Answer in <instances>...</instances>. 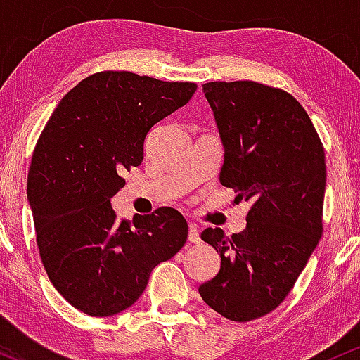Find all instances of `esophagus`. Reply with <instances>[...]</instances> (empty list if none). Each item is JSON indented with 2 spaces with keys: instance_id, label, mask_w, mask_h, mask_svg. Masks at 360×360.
Segmentation results:
<instances>
[{
  "instance_id": "1",
  "label": "esophagus",
  "mask_w": 360,
  "mask_h": 360,
  "mask_svg": "<svg viewBox=\"0 0 360 360\" xmlns=\"http://www.w3.org/2000/svg\"><path fill=\"white\" fill-rule=\"evenodd\" d=\"M188 243H192V245L200 243L199 228H197V224H193V223L188 224Z\"/></svg>"
}]
</instances>
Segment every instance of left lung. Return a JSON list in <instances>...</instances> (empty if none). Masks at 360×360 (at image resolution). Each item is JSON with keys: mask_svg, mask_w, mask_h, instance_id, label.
Wrapping results in <instances>:
<instances>
[{"mask_svg": "<svg viewBox=\"0 0 360 360\" xmlns=\"http://www.w3.org/2000/svg\"><path fill=\"white\" fill-rule=\"evenodd\" d=\"M202 91L224 149L219 181L252 207L241 233L202 231L221 269L199 294L228 320L252 321L284 301L320 241L325 151L289 93L255 82L205 83Z\"/></svg>", "mask_w": 360, "mask_h": 360, "instance_id": "8db88e82", "label": "left lung"}]
</instances>
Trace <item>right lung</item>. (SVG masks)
<instances>
[{
  "label": "right lung",
  "instance_id": "obj_1",
  "mask_svg": "<svg viewBox=\"0 0 360 360\" xmlns=\"http://www.w3.org/2000/svg\"><path fill=\"white\" fill-rule=\"evenodd\" d=\"M195 83L129 71L88 76L60 100L35 146L27 197L52 285L76 309L112 316L146 289L151 270L187 241L173 207L117 221L112 197L139 167L149 129L184 107Z\"/></svg>",
  "mask_w": 360,
  "mask_h": 360
}]
</instances>
